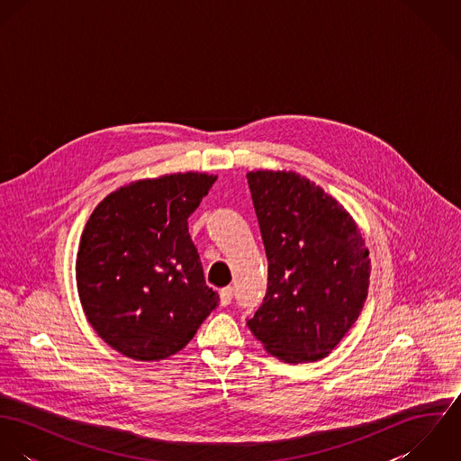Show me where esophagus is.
<instances>
[{
	"mask_svg": "<svg viewBox=\"0 0 461 461\" xmlns=\"http://www.w3.org/2000/svg\"><path fill=\"white\" fill-rule=\"evenodd\" d=\"M230 302H232V287H223V289L220 291V303H221L223 307H227Z\"/></svg>",
	"mask_w": 461,
	"mask_h": 461,
	"instance_id": "1",
	"label": "esophagus"
}]
</instances>
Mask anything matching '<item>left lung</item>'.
Returning a JSON list of instances; mask_svg holds the SVG:
<instances>
[{
    "mask_svg": "<svg viewBox=\"0 0 461 461\" xmlns=\"http://www.w3.org/2000/svg\"><path fill=\"white\" fill-rule=\"evenodd\" d=\"M267 289L249 329L287 364L327 357L358 320L371 259L351 214L296 172H249Z\"/></svg>",
    "mask_w": 461,
    "mask_h": 461,
    "instance_id": "1",
    "label": "left lung"
}]
</instances>
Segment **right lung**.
I'll list each match as a JSON object with an SVG mask.
<instances>
[{
  "instance_id": "1",
  "label": "right lung",
  "mask_w": 461,
  "mask_h": 461,
  "mask_svg": "<svg viewBox=\"0 0 461 461\" xmlns=\"http://www.w3.org/2000/svg\"><path fill=\"white\" fill-rule=\"evenodd\" d=\"M214 181L198 172L136 181L90 214L76 258L77 294L92 329L124 357L176 355L216 309L188 232Z\"/></svg>"
}]
</instances>
